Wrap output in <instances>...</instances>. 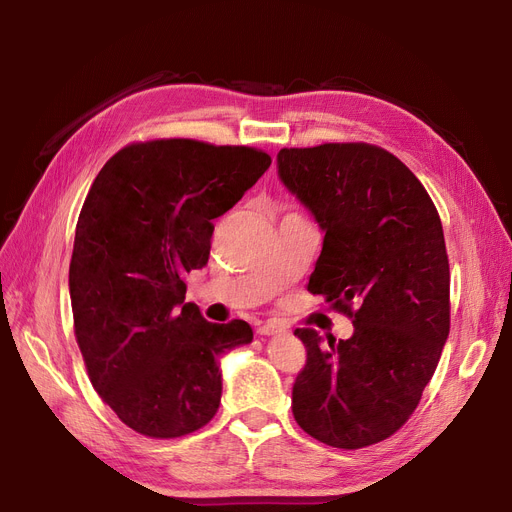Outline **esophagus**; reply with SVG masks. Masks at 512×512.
I'll list each match as a JSON object with an SVG mask.
<instances>
[{
	"instance_id": "34e87169",
	"label": "esophagus",
	"mask_w": 512,
	"mask_h": 512,
	"mask_svg": "<svg viewBox=\"0 0 512 512\" xmlns=\"http://www.w3.org/2000/svg\"><path fill=\"white\" fill-rule=\"evenodd\" d=\"M282 329L277 327V324H262V327H258V335L262 337H269V335H277Z\"/></svg>"
}]
</instances>
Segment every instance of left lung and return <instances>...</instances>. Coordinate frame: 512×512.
Instances as JSON below:
<instances>
[{
    "instance_id": "1",
    "label": "left lung",
    "mask_w": 512,
    "mask_h": 512,
    "mask_svg": "<svg viewBox=\"0 0 512 512\" xmlns=\"http://www.w3.org/2000/svg\"><path fill=\"white\" fill-rule=\"evenodd\" d=\"M277 177L324 232L307 290L354 327L339 342L294 331L307 350L294 421L335 448L376 444L408 421L448 337L440 215L412 170L374 145L282 149Z\"/></svg>"
}]
</instances>
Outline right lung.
<instances>
[{
  "mask_svg": "<svg viewBox=\"0 0 512 512\" xmlns=\"http://www.w3.org/2000/svg\"><path fill=\"white\" fill-rule=\"evenodd\" d=\"M252 147L188 138L130 145L91 183L76 224L70 301L91 384L123 423L179 438L220 408V359L254 339L245 320L207 322L185 275L209 260L213 220L265 175Z\"/></svg>",
  "mask_w": 512,
  "mask_h": 512,
  "instance_id": "obj_1",
  "label": "right lung"
}]
</instances>
